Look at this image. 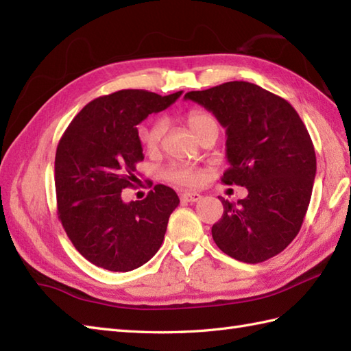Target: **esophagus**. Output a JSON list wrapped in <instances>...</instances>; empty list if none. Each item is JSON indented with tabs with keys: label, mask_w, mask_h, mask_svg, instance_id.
Returning a JSON list of instances; mask_svg holds the SVG:
<instances>
[{
	"label": "esophagus",
	"mask_w": 351,
	"mask_h": 351,
	"mask_svg": "<svg viewBox=\"0 0 351 351\" xmlns=\"http://www.w3.org/2000/svg\"><path fill=\"white\" fill-rule=\"evenodd\" d=\"M200 196L199 193H193V191H185V193H182L181 195V202H184V204H187V202H197V200H200Z\"/></svg>",
	"instance_id": "obj_1"
}]
</instances>
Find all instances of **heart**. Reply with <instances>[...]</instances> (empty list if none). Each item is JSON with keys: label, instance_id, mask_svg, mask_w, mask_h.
<instances>
[{"label": "heart", "instance_id": "b5f03b06", "mask_svg": "<svg viewBox=\"0 0 351 351\" xmlns=\"http://www.w3.org/2000/svg\"><path fill=\"white\" fill-rule=\"evenodd\" d=\"M214 119L211 116H208L204 111L199 110H193L187 114V125L191 130V132L197 136L199 131L204 128L206 123L213 122ZM166 132V122L164 119H155L149 125L141 126L138 130V138L141 141V145L146 147V151L149 152H155L156 149L160 147L161 138ZM164 180L178 185V187H197V185L202 184L204 181V173L202 170L195 167V166H189V164H171L166 170H164Z\"/></svg>", "mask_w": 351, "mask_h": 351}]
</instances>
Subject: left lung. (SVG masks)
Wrapping results in <instances>:
<instances>
[{
	"label": "left lung",
	"mask_w": 351,
	"mask_h": 351,
	"mask_svg": "<svg viewBox=\"0 0 351 351\" xmlns=\"http://www.w3.org/2000/svg\"><path fill=\"white\" fill-rule=\"evenodd\" d=\"M184 98L226 128L229 169L221 181L247 189L237 204L220 197L225 211L211 229L215 244L249 264L276 256L299 234L314 187L317 158L306 126L288 101L245 81Z\"/></svg>",
	"instance_id": "left-lung-1"
}]
</instances>
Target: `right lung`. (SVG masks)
Here are the masks:
<instances>
[{
    "mask_svg": "<svg viewBox=\"0 0 351 351\" xmlns=\"http://www.w3.org/2000/svg\"><path fill=\"white\" fill-rule=\"evenodd\" d=\"M182 92L161 96L119 90L80 111L58 141L56 193L58 219L75 249L96 267L131 271L161 247L180 197L158 184L143 200L123 202L136 164L145 158L137 125L170 107Z\"/></svg>",
    "mask_w": 351,
    "mask_h": 351,
    "instance_id": "1",
    "label": "right lung"
}]
</instances>
